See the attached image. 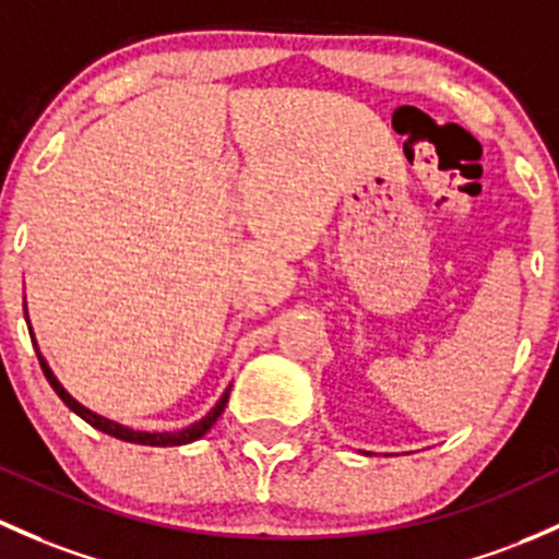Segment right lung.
Returning <instances> with one entry per match:
<instances>
[{
  "mask_svg": "<svg viewBox=\"0 0 559 559\" xmlns=\"http://www.w3.org/2000/svg\"><path fill=\"white\" fill-rule=\"evenodd\" d=\"M32 343H34V337H32ZM34 350H37V358H39V367H43V372H45V378H47V383L52 385V391L58 393V399H61L63 404H67L69 409H72V413H78L82 420L85 423H91L93 428H98V431H104V433H109V437H115V439H122V442H136V444H152V448H174V444H187V442H195V439H201L205 431H209L211 426H214L216 423V418H219L222 413H225V404H227V396H230V388H227L225 393H222V399L219 402H216V407L211 409L209 415H205L203 420H198L195 426H187L185 431H174V433H150V431H133V428H126V426H120V423H115V420H107V418H102V415H96V413H91V409H85L82 407L80 402H74L72 396H69L67 391H63V385L58 383L56 380V374L50 372V367H47V361L43 358V354H39V348H37V343H34Z\"/></svg>",
  "mask_w": 559,
  "mask_h": 559,
  "instance_id": "right-lung-1",
  "label": "right lung"
}]
</instances>
